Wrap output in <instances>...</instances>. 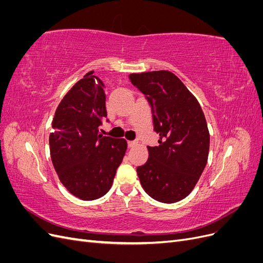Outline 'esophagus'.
Instances as JSON below:
<instances>
[{
    "instance_id": "1",
    "label": "esophagus",
    "mask_w": 263,
    "mask_h": 263,
    "mask_svg": "<svg viewBox=\"0 0 263 263\" xmlns=\"http://www.w3.org/2000/svg\"><path fill=\"white\" fill-rule=\"evenodd\" d=\"M135 146H137V141H128V147L134 148Z\"/></svg>"
}]
</instances>
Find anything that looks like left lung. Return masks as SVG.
<instances>
[{
	"label": "left lung",
	"instance_id": "1",
	"mask_svg": "<svg viewBox=\"0 0 263 263\" xmlns=\"http://www.w3.org/2000/svg\"><path fill=\"white\" fill-rule=\"evenodd\" d=\"M129 79L147 97L160 136L137 168L141 186L156 201L179 202L192 192L208 163L210 132L203 109L171 71L132 73Z\"/></svg>",
	"mask_w": 263,
	"mask_h": 263
}]
</instances>
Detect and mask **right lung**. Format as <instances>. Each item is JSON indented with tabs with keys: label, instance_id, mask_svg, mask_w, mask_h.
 Wrapping results in <instances>:
<instances>
[{
	"label": "right lung",
	"instance_id": "1",
	"mask_svg": "<svg viewBox=\"0 0 263 263\" xmlns=\"http://www.w3.org/2000/svg\"><path fill=\"white\" fill-rule=\"evenodd\" d=\"M87 72L63 97L49 135L50 157L60 182L83 201L105 195L127 149L124 138L103 137L107 116L104 83Z\"/></svg>",
	"mask_w": 263,
	"mask_h": 263
}]
</instances>
